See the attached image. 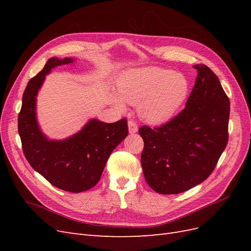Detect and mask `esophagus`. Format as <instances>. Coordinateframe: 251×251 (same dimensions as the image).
<instances>
[{
  "label": "esophagus",
  "instance_id": "34e87169",
  "mask_svg": "<svg viewBox=\"0 0 251 251\" xmlns=\"http://www.w3.org/2000/svg\"><path fill=\"white\" fill-rule=\"evenodd\" d=\"M127 125H128V132H130V134H135L138 131V126H137V125H136L135 121L130 120Z\"/></svg>",
  "mask_w": 251,
  "mask_h": 251
}]
</instances>
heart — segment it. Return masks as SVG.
Returning <instances> with one entry per match:
<instances>
[{"label": "heart", "mask_w": 251, "mask_h": 251, "mask_svg": "<svg viewBox=\"0 0 251 251\" xmlns=\"http://www.w3.org/2000/svg\"><path fill=\"white\" fill-rule=\"evenodd\" d=\"M188 83L183 75L157 67L141 68L126 72L117 83L119 96L113 103L125 110V101L139 104L141 117L150 124L169 121L185 100Z\"/></svg>", "instance_id": "b5f03b06"}]
</instances>
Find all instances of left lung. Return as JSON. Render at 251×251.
<instances>
[{
    "label": "left lung",
    "mask_w": 251,
    "mask_h": 251,
    "mask_svg": "<svg viewBox=\"0 0 251 251\" xmlns=\"http://www.w3.org/2000/svg\"><path fill=\"white\" fill-rule=\"evenodd\" d=\"M194 68L198 75L185 108L168 124L139 128L144 178L162 195L180 194L207 179L228 141V97L207 66Z\"/></svg>",
    "instance_id": "8db88e82"
}]
</instances>
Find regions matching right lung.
<instances>
[{"label": "right lung", "mask_w": 251, "mask_h": 251, "mask_svg": "<svg viewBox=\"0 0 251 251\" xmlns=\"http://www.w3.org/2000/svg\"><path fill=\"white\" fill-rule=\"evenodd\" d=\"M73 62L70 57H51L29 80L23 94L18 128L23 151L34 171L57 188L80 193L100 181L108 158L128 130L126 118L114 124L91 119L79 132L64 140H51L43 134L36 120L37 93L51 69Z\"/></svg>", "instance_id": "obj_1"}]
</instances>
